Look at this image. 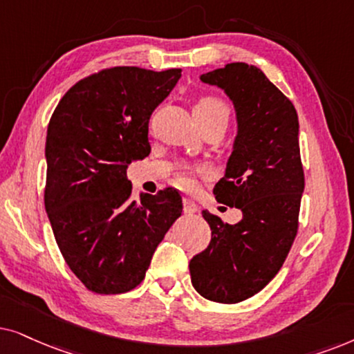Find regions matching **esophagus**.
<instances>
[{
	"mask_svg": "<svg viewBox=\"0 0 354 354\" xmlns=\"http://www.w3.org/2000/svg\"><path fill=\"white\" fill-rule=\"evenodd\" d=\"M183 210H185L186 215H192V214H196V212H199V207H197L194 201L185 199L183 201Z\"/></svg>",
	"mask_w": 354,
	"mask_h": 354,
	"instance_id": "34e87169",
	"label": "esophagus"
}]
</instances>
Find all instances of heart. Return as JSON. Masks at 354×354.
I'll use <instances>...</instances> for the list:
<instances>
[{"instance_id": "obj_1", "label": "heart", "mask_w": 354, "mask_h": 354, "mask_svg": "<svg viewBox=\"0 0 354 354\" xmlns=\"http://www.w3.org/2000/svg\"><path fill=\"white\" fill-rule=\"evenodd\" d=\"M194 115L199 116L201 120H225L228 122L230 118V106L218 97H202L194 106ZM183 185L189 183V178L181 176Z\"/></svg>"}]
</instances>
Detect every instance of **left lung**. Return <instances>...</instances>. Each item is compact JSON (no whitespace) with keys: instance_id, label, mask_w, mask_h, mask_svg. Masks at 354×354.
Listing matches in <instances>:
<instances>
[{"instance_id":"left-lung-1","label":"left lung","mask_w":354,"mask_h":354,"mask_svg":"<svg viewBox=\"0 0 354 354\" xmlns=\"http://www.w3.org/2000/svg\"><path fill=\"white\" fill-rule=\"evenodd\" d=\"M201 81L225 91L236 111L233 152L214 194L241 210L243 218L228 225L202 212L212 239L191 259V281L205 299L234 304L279 273L298 233L304 191L298 113L256 66L230 63Z\"/></svg>"}]
</instances>
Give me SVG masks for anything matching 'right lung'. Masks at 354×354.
Segmentation results:
<instances>
[{
  "label": "right lung",
  "instance_id": "obj_1",
  "mask_svg": "<svg viewBox=\"0 0 354 354\" xmlns=\"http://www.w3.org/2000/svg\"><path fill=\"white\" fill-rule=\"evenodd\" d=\"M180 77L181 69H103L74 84L51 115L45 209L66 263L93 293L136 288L181 216L178 191L134 201L126 176L131 162L150 153V115Z\"/></svg>",
  "mask_w": 354,
  "mask_h": 354
}]
</instances>
